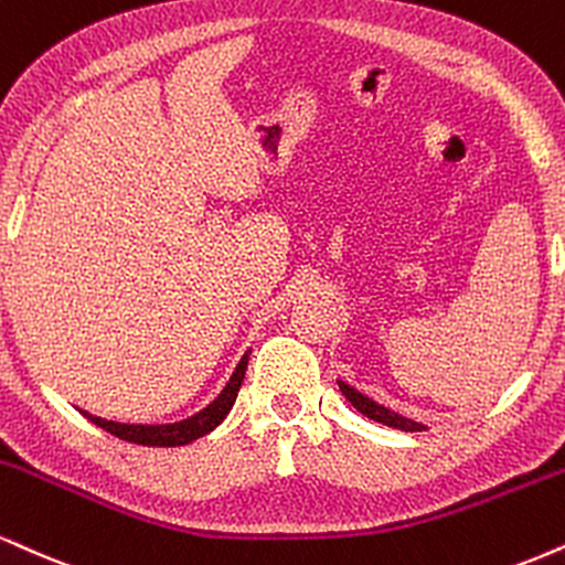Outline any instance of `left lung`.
<instances>
[{"label": "left lung", "mask_w": 565, "mask_h": 565, "mask_svg": "<svg viewBox=\"0 0 565 565\" xmlns=\"http://www.w3.org/2000/svg\"><path fill=\"white\" fill-rule=\"evenodd\" d=\"M339 390H342L344 397L350 399L352 407H358L360 413H363L365 418L371 420H379V424L384 426H392V429H403V431H424V424H416V420L411 418H403L399 413L390 411V407L373 403V399L365 397V394H360L358 390H352V386H348L344 382H339Z\"/></svg>", "instance_id": "left-lung-1"}]
</instances>
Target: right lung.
Here are the masks:
<instances>
[{"mask_svg":"<svg viewBox=\"0 0 565 565\" xmlns=\"http://www.w3.org/2000/svg\"><path fill=\"white\" fill-rule=\"evenodd\" d=\"M247 358L249 355L242 358V363L236 365L234 376H231V382L226 384V390L221 392V397H217L213 405H207L205 411L196 413V416H192V418L179 420V424H166V426L115 424V420L97 418V416H92V413H86V411H81V413H84V416L92 420V424H97L99 429L110 431L113 437H118V439L134 441V445H147V447L186 445V441H192L196 437H205L207 431H213L215 426L228 416L231 405H234L236 394H239V386L244 382V371H247Z\"/></svg>","mask_w":565,"mask_h":565,"instance_id":"add662e5","label":"right lung"}]
</instances>
